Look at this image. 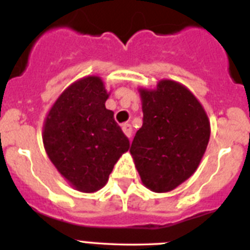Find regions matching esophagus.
I'll return each mask as SVG.
<instances>
[{
  "instance_id": "34e87169",
  "label": "esophagus",
  "mask_w": 250,
  "mask_h": 250,
  "mask_svg": "<svg viewBox=\"0 0 250 250\" xmlns=\"http://www.w3.org/2000/svg\"><path fill=\"white\" fill-rule=\"evenodd\" d=\"M121 129H123L124 134L127 136V138H131V134H132V127L130 124H124L123 126H121Z\"/></svg>"
}]
</instances>
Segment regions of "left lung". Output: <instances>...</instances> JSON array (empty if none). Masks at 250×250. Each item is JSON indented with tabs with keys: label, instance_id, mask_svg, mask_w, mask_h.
Returning a JSON list of instances; mask_svg holds the SVG:
<instances>
[{
	"label": "left lung",
	"instance_id": "obj_1",
	"mask_svg": "<svg viewBox=\"0 0 250 250\" xmlns=\"http://www.w3.org/2000/svg\"><path fill=\"white\" fill-rule=\"evenodd\" d=\"M143 126L132 140L131 154L141 183L155 193H167L199 167L210 138V123L190 90L173 80L155 89H139Z\"/></svg>",
	"mask_w": 250,
	"mask_h": 250
}]
</instances>
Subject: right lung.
I'll return each instance as SVG.
<instances>
[{"label": "right lung", "mask_w": 250, "mask_h": 250, "mask_svg": "<svg viewBox=\"0 0 250 250\" xmlns=\"http://www.w3.org/2000/svg\"><path fill=\"white\" fill-rule=\"evenodd\" d=\"M101 77L86 76L60 95L43 123L46 154L66 182L81 193H95L109 180L114 165L130 147Z\"/></svg>", "instance_id": "obj_1"}]
</instances>
